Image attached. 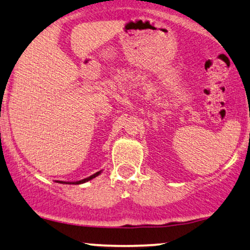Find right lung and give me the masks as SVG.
Segmentation results:
<instances>
[{
  "label": "right lung",
  "instance_id": "add662e5",
  "mask_svg": "<svg viewBox=\"0 0 250 250\" xmlns=\"http://www.w3.org/2000/svg\"><path fill=\"white\" fill-rule=\"evenodd\" d=\"M101 173H102V169L99 170V172H97V173H94L93 175L88 176V177H86V179L80 180V181H71V182H63V181H56V182H57V183H61V184H75V186H76V184H83V183H85V182H88V181L93 180L94 177L99 176Z\"/></svg>",
  "mask_w": 250,
  "mask_h": 250
}]
</instances>
